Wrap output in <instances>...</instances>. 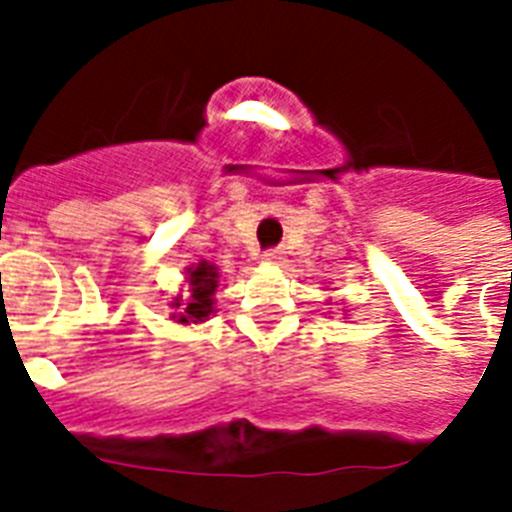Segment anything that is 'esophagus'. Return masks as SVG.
Listing matches in <instances>:
<instances>
[{"mask_svg": "<svg viewBox=\"0 0 512 512\" xmlns=\"http://www.w3.org/2000/svg\"><path fill=\"white\" fill-rule=\"evenodd\" d=\"M263 260H268V263H281V252L279 249H268L263 255Z\"/></svg>", "mask_w": 512, "mask_h": 512, "instance_id": "1", "label": "esophagus"}]
</instances>
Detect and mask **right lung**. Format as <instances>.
I'll use <instances>...</instances> for the list:
<instances>
[{"label": "right lung", "mask_w": 512, "mask_h": 512, "mask_svg": "<svg viewBox=\"0 0 512 512\" xmlns=\"http://www.w3.org/2000/svg\"><path fill=\"white\" fill-rule=\"evenodd\" d=\"M217 271L215 265L199 263L196 268H188V284H191V303H183L175 300V308H180V321L188 324V321H204L212 313V295L217 289Z\"/></svg>", "instance_id": "1"}]
</instances>
